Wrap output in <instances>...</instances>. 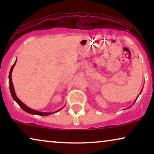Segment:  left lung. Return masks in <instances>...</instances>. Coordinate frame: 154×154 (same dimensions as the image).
<instances>
[{"label": "left lung", "instance_id": "8db88e82", "mask_svg": "<svg viewBox=\"0 0 154 154\" xmlns=\"http://www.w3.org/2000/svg\"><path fill=\"white\" fill-rule=\"evenodd\" d=\"M141 92H142V91H141ZM141 92H140V94H141Z\"/></svg>", "mask_w": 154, "mask_h": 154}]
</instances>
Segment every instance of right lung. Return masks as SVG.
Listing matches in <instances>:
<instances>
[{"instance_id":"add662e5","label":"right lung","mask_w":154,"mask_h":154,"mask_svg":"<svg viewBox=\"0 0 154 154\" xmlns=\"http://www.w3.org/2000/svg\"><path fill=\"white\" fill-rule=\"evenodd\" d=\"M16 62H17V60L15 61V62L14 63V64L12 66L11 69H10V73H9L10 90V93H11V95L12 97V98H13V100L15 101V102L17 103L19 105H20V106L23 109V110L25 111L27 113H31V114H35V115H38V116H46L52 114V113H51V112H41V111H38L34 110V109H31L30 108H29V107L27 106H26V105H25L24 103L22 102V101H20V100H19V98L16 96L15 92H14V89L13 83H12V70H13V68H14V65H15V64H16ZM62 109H59V110H57V111H54V112H53V113L58 112V111H60Z\"/></svg>"}]
</instances>
